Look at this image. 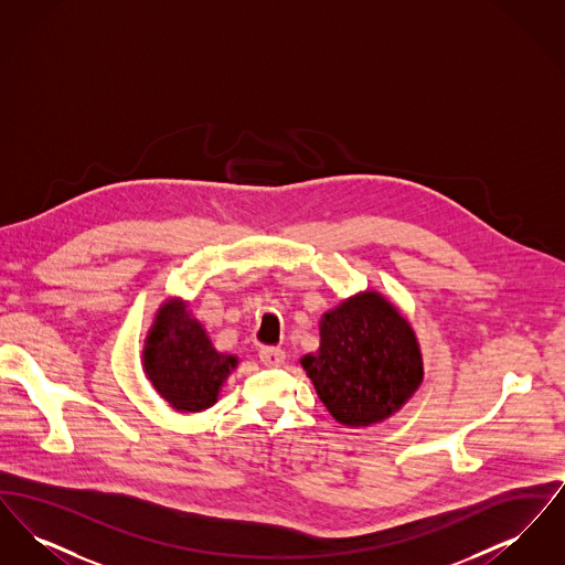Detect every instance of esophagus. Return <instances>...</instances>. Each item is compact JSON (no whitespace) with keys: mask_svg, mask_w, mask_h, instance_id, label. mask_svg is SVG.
Here are the masks:
<instances>
[{"mask_svg":"<svg viewBox=\"0 0 565 565\" xmlns=\"http://www.w3.org/2000/svg\"><path fill=\"white\" fill-rule=\"evenodd\" d=\"M258 358H260V362L265 366H281L284 360H286V351L281 350V348H263L260 353H258Z\"/></svg>","mask_w":565,"mask_h":565,"instance_id":"34e87169","label":"esophagus"}]
</instances>
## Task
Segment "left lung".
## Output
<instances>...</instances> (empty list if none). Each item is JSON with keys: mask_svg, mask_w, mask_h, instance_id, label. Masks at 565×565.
I'll return each instance as SVG.
<instances>
[{"mask_svg": "<svg viewBox=\"0 0 565 565\" xmlns=\"http://www.w3.org/2000/svg\"><path fill=\"white\" fill-rule=\"evenodd\" d=\"M328 413L343 426H373L417 392L424 360L401 311L379 292H360L326 311L320 350L300 358Z\"/></svg>", "mask_w": 565, "mask_h": 565, "instance_id": "obj_1", "label": "left lung"}]
</instances>
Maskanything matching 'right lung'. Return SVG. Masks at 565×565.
Instances as JSON below:
<instances>
[{"mask_svg":"<svg viewBox=\"0 0 565 565\" xmlns=\"http://www.w3.org/2000/svg\"><path fill=\"white\" fill-rule=\"evenodd\" d=\"M141 358L154 390L180 413L214 406L226 376L237 369V358L214 350L205 328L190 316L182 298L162 302Z\"/></svg>","mask_w":565,"mask_h":565,"instance_id":"add662e5","label":"right lung"}]
</instances>
